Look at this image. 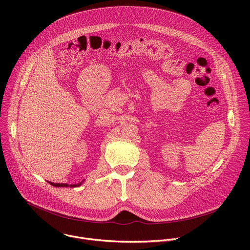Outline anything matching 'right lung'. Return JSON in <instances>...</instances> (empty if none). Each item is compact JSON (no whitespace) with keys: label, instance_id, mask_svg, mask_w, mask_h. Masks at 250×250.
<instances>
[{"label":"right lung","instance_id":"add662e5","mask_svg":"<svg viewBox=\"0 0 250 250\" xmlns=\"http://www.w3.org/2000/svg\"><path fill=\"white\" fill-rule=\"evenodd\" d=\"M49 184H51L52 186H54V187H71V188H73V187H78V186H80L82 183H79V184H73V185H68V184H64V183H52V182H48Z\"/></svg>","mask_w":250,"mask_h":250}]
</instances>
